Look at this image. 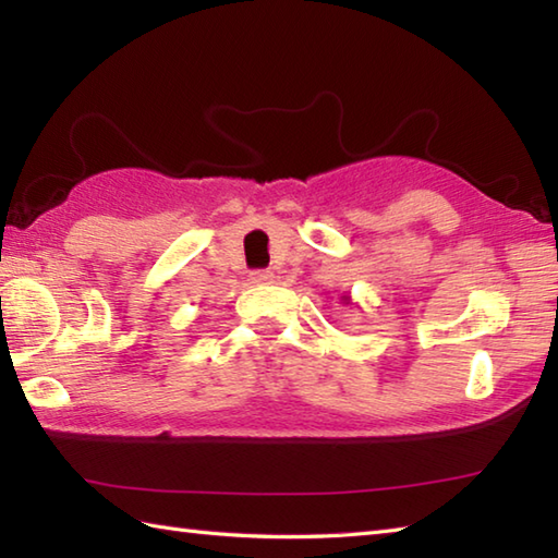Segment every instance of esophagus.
<instances>
[{
	"label": "esophagus",
	"instance_id": "34e87169",
	"mask_svg": "<svg viewBox=\"0 0 558 558\" xmlns=\"http://www.w3.org/2000/svg\"><path fill=\"white\" fill-rule=\"evenodd\" d=\"M271 277H275V275H271L269 269H255V271H252V275H250V281L257 283V287H262V283H269Z\"/></svg>",
	"mask_w": 558,
	"mask_h": 558
}]
</instances>
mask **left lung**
<instances>
[{
	"instance_id": "1",
	"label": "left lung",
	"mask_w": 558,
	"mask_h": 558,
	"mask_svg": "<svg viewBox=\"0 0 558 558\" xmlns=\"http://www.w3.org/2000/svg\"><path fill=\"white\" fill-rule=\"evenodd\" d=\"M342 299H344V301H347V303H350V296H342Z\"/></svg>"
}]
</instances>
